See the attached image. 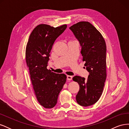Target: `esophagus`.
Segmentation results:
<instances>
[{"instance_id": "1", "label": "esophagus", "mask_w": 129, "mask_h": 129, "mask_svg": "<svg viewBox=\"0 0 129 129\" xmlns=\"http://www.w3.org/2000/svg\"><path fill=\"white\" fill-rule=\"evenodd\" d=\"M67 80H72L73 79V76H70V75H67Z\"/></svg>"}]
</instances>
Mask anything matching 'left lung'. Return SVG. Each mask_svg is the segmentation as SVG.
<instances>
[{
  "instance_id": "left-lung-1",
  "label": "left lung",
  "mask_w": 129,
  "mask_h": 129,
  "mask_svg": "<svg viewBox=\"0 0 129 129\" xmlns=\"http://www.w3.org/2000/svg\"><path fill=\"white\" fill-rule=\"evenodd\" d=\"M79 41L84 66L89 72L88 79L73 78L80 85L76 96L77 103L88 107L94 104L102 94L107 77L106 44L102 35L88 21H80L69 27Z\"/></svg>"
}]
</instances>
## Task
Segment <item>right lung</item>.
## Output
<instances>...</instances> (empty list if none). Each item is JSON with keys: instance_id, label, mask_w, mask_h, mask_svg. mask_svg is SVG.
Segmentation results:
<instances>
[{"instance_id": "right-lung-1", "label": "right lung", "mask_w": 129, "mask_h": 129, "mask_svg": "<svg viewBox=\"0 0 129 129\" xmlns=\"http://www.w3.org/2000/svg\"><path fill=\"white\" fill-rule=\"evenodd\" d=\"M66 27V24L57 27L39 25L31 33L26 45V61L35 95L40 104L46 109L56 104L67 79L65 74H56L47 68L54 42Z\"/></svg>"}]
</instances>
